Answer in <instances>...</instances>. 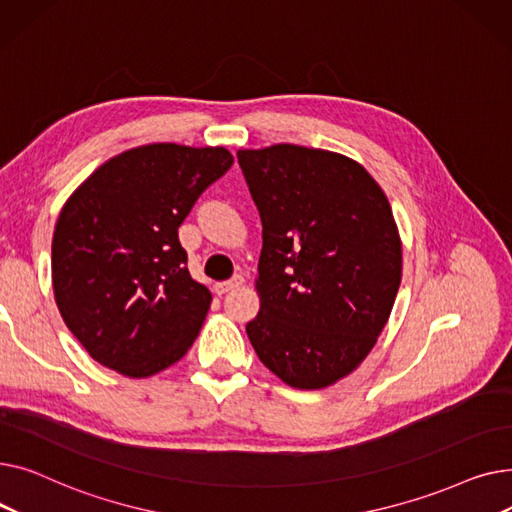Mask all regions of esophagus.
Masks as SVG:
<instances>
[{
	"label": "esophagus",
	"instance_id": "34e87169",
	"mask_svg": "<svg viewBox=\"0 0 512 512\" xmlns=\"http://www.w3.org/2000/svg\"><path fill=\"white\" fill-rule=\"evenodd\" d=\"M242 282H245V278H242V276H234L232 280H226V282H218V284H215V292H218V294H226V292H230V290L238 288Z\"/></svg>",
	"mask_w": 512,
	"mask_h": 512
}]
</instances>
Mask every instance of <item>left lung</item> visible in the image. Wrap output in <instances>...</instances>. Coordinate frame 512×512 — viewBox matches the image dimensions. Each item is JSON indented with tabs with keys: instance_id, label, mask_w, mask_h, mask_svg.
<instances>
[{
	"instance_id": "obj_1",
	"label": "left lung",
	"mask_w": 512,
	"mask_h": 512,
	"mask_svg": "<svg viewBox=\"0 0 512 512\" xmlns=\"http://www.w3.org/2000/svg\"><path fill=\"white\" fill-rule=\"evenodd\" d=\"M236 155L263 224L249 340L284 384L328 388L388 324L402 278L392 207L342 153L280 143Z\"/></svg>"
}]
</instances>
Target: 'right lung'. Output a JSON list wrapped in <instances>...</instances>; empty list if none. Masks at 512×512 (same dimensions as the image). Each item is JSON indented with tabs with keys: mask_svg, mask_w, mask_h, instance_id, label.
Wrapping results in <instances>:
<instances>
[{
	"mask_svg": "<svg viewBox=\"0 0 512 512\" xmlns=\"http://www.w3.org/2000/svg\"><path fill=\"white\" fill-rule=\"evenodd\" d=\"M232 164L226 147L151 143L107 159L64 203L53 297L103 367L151 378L193 346L211 292L191 278L178 226Z\"/></svg>",
	"mask_w": 512,
	"mask_h": 512,
	"instance_id": "add662e5",
	"label": "right lung"
}]
</instances>
